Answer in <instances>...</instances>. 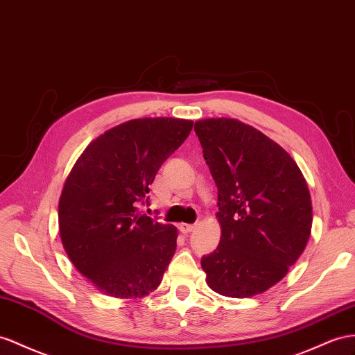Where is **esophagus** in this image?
<instances>
[{"label": "esophagus", "mask_w": 355, "mask_h": 355, "mask_svg": "<svg viewBox=\"0 0 355 355\" xmlns=\"http://www.w3.org/2000/svg\"><path fill=\"white\" fill-rule=\"evenodd\" d=\"M195 228H196V225H187V223H181L178 226V230L183 232V234H190Z\"/></svg>", "instance_id": "1"}]
</instances>
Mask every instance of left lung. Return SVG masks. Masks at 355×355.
I'll list each match as a JSON object with an SVG mask.
<instances>
[{
	"label": "left lung",
	"mask_w": 355,
	"mask_h": 355,
	"mask_svg": "<svg viewBox=\"0 0 355 355\" xmlns=\"http://www.w3.org/2000/svg\"><path fill=\"white\" fill-rule=\"evenodd\" d=\"M204 159L217 186L222 235L202 257L207 285L246 298L286 276L312 230V201L294 159L255 127L234 118L195 123Z\"/></svg>",
	"instance_id": "left-lung-1"
}]
</instances>
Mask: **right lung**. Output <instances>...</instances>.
<instances>
[{
	"label": "right lung",
	"mask_w": 355,
	"mask_h": 355,
	"mask_svg": "<svg viewBox=\"0 0 355 355\" xmlns=\"http://www.w3.org/2000/svg\"><path fill=\"white\" fill-rule=\"evenodd\" d=\"M192 127L180 118L125 121L91 142L71 168L58 202L61 241L103 294L142 298L160 285L177 228L141 214L138 205L148 202V186Z\"/></svg>",
	"instance_id": "1"
}]
</instances>
